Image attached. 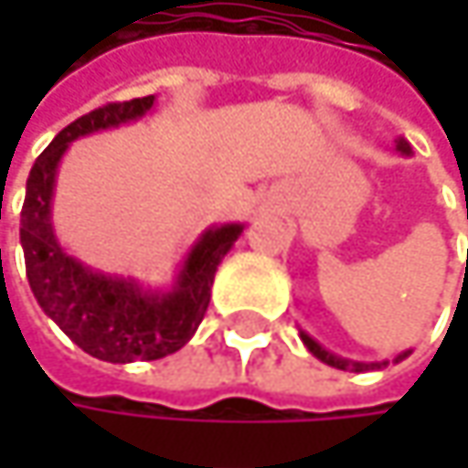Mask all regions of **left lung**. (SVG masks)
<instances>
[{
	"label": "left lung",
	"mask_w": 468,
	"mask_h": 468,
	"mask_svg": "<svg viewBox=\"0 0 468 468\" xmlns=\"http://www.w3.org/2000/svg\"><path fill=\"white\" fill-rule=\"evenodd\" d=\"M399 151H401V154H410L412 148H410V143L407 141H399ZM301 341L306 344V349H309L314 357H320L323 363L333 366V368H341V371H346V368H352V371H371V368H385V366H388V360H385V363H355V360H344V357H338V355L327 352L323 344H317V341H314L309 333H303V330H301ZM407 355H410V352H401V355L396 357V363H399V360H404Z\"/></svg>",
	"instance_id": "8db88e82"
}]
</instances>
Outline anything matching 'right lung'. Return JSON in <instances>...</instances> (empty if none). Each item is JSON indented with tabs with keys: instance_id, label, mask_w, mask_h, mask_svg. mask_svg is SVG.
<instances>
[{
	"instance_id": "obj_1",
	"label": "right lung",
	"mask_w": 468,
	"mask_h": 468,
	"mask_svg": "<svg viewBox=\"0 0 468 468\" xmlns=\"http://www.w3.org/2000/svg\"><path fill=\"white\" fill-rule=\"evenodd\" d=\"M151 105L154 94L130 102H108L67 124L37 156L21 208L27 279L40 309L83 352L108 363L159 360L178 352L206 317L217 265L243 233V225L206 230L186 254L170 292H151L135 279L91 271L61 249L50 225L58 159L72 141L135 122Z\"/></svg>"
}]
</instances>
